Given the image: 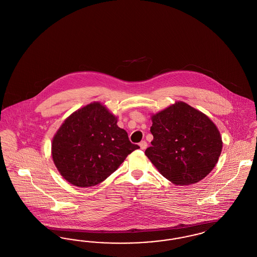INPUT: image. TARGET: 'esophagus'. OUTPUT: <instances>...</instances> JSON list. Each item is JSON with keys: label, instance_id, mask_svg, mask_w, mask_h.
<instances>
[{"label": "esophagus", "instance_id": "obj_1", "mask_svg": "<svg viewBox=\"0 0 257 257\" xmlns=\"http://www.w3.org/2000/svg\"><path fill=\"white\" fill-rule=\"evenodd\" d=\"M139 146L141 147V149H143V150H144V149H146L147 147V143L146 141H143V142H141V143H140V145H139Z\"/></svg>", "mask_w": 257, "mask_h": 257}]
</instances>
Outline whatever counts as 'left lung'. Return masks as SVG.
Listing matches in <instances>:
<instances>
[{
	"instance_id": "8db88e82",
	"label": "left lung",
	"mask_w": 257,
	"mask_h": 257,
	"mask_svg": "<svg viewBox=\"0 0 257 257\" xmlns=\"http://www.w3.org/2000/svg\"><path fill=\"white\" fill-rule=\"evenodd\" d=\"M151 120L153 141L146 155L168 180L180 186L195 184L215 168L222 141L205 113L177 101L151 114Z\"/></svg>"
}]
</instances>
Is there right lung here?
I'll return each mask as SVG.
<instances>
[{
	"label": "right lung",
	"instance_id": "add662e5",
	"mask_svg": "<svg viewBox=\"0 0 257 257\" xmlns=\"http://www.w3.org/2000/svg\"><path fill=\"white\" fill-rule=\"evenodd\" d=\"M117 116L100 102L72 112L52 141V158L61 176L77 187L104 181L140 148L117 126Z\"/></svg>",
	"mask_w": 257,
	"mask_h": 257
}]
</instances>
